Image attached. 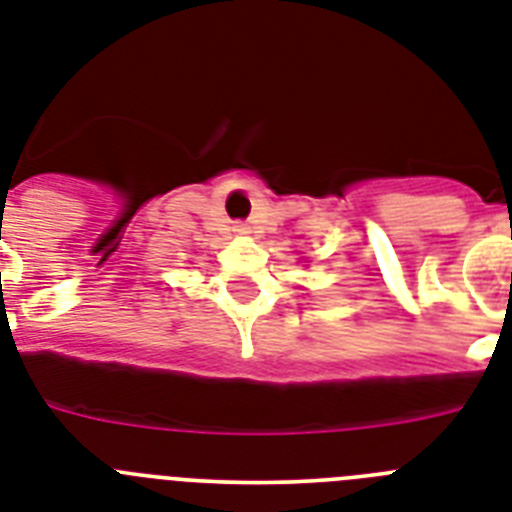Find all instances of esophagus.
Returning a JSON list of instances; mask_svg holds the SVG:
<instances>
[{
    "mask_svg": "<svg viewBox=\"0 0 512 512\" xmlns=\"http://www.w3.org/2000/svg\"><path fill=\"white\" fill-rule=\"evenodd\" d=\"M236 231H244V226H239V229H236Z\"/></svg>",
    "mask_w": 512,
    "mask_h": 512,
    "instance_id": "34e87169",
    "label": "esophagus"
}]
</instances>
